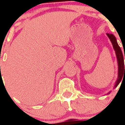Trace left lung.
I'll return each instance as SVG.
<instances>
[{
    "label": "left lung",
    "mask_w": 125,
    "mask_h": 125,
    "mask_svg": "<svg viewBox=\"0 0 125 125\" xmlns=\"http://www.w3.org/2000/svg\"><path fill=\"white\" fill-rule=\"evenodd\" d=\"M107 36H108L109 39H110L111 42L112 44H113V48H114V50L115 51V54L117 55V61H118V79L117 80L116 82H115V88L118 86V84L122 80V78L123 77V75L125 74V66L124 65V59L123 57H125V56L123 55L122 54V51L121 50L120 48L118 46V43L117 42L116 38L115 36L111 34H107ZM125 71H124V70Z\"/></svg>",
    "instance_id": "left-lung-1"
}]
</instances>
